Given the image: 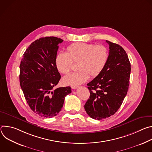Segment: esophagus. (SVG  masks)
Listing matches in <instances>:
<instances>
[{"label": "esophagus", "mask_w": 152, "mask_h": 152, "mask_svg": "<svg viewBox=\"0 0 152 152\" xmlns=\"http://www.w3.org/2000/svg\"><path fill=\"white\" fill-rule=\"evenodd\" d=\"M71 87H72V89L75 90V89H76V88H78V86H76V85H72V86H71Z\"/></svg>", "instance_id": "34e87169"}]
</instances>
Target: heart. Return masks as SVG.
<instances>
[{
  "instance_id": "heart-1",
  "label": "heart",
  "mask_w": 152,
  "mask_h": 152,
  "mask_svg": "<svg viewBox=\"0 0 152 152\" xmlns=\"http://www.w3.org/2000/svg\"><path fill=\"white\" fill-rule=\"evenodd\" d=\"M109 52L103 45L76 42L67 48V52H59L55 58L56 67L62 74L68 73L72 69L73 62L77 63L75 73L65 76L62 82L66 85H79L89 78L96 77L103 70L107 63Z\"/></svg>"
}]
</instances>
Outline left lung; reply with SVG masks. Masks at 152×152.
<instances>
[{
	"label": "left lung",
	"instance_id": "8db88e82",
	"mask_svg": "<svg viewBox=\"0 0 152 152\" xmlns=\"http://www.w3.org/2000/svg\"><path fill=\"white\" fill-rule=\"evenodd\" d=\"M109 57L102 73L87 83L90 96L85 110L93 119L102 120L114 115L121 106L129 86L131 63L124 49L106 40Z\"/></svg>",
	"mask_w": 152,
	"mask_h": 152
}]
</instances>
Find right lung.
I'll return each mask as SVG.
<instances>
[{
    "label": "right lung",
    "instance_id": "add662e5",
    "mask_svg": "<svg viewBox=\"0 0 152 152\" xmlns=\"http://www.w3.org/2000/svg\"><path fill=\"white\" fill-rule=\"evenodd\" d=\"M63 40L55 37L35 40L26 49L20 65V83L31 109L41 117L56 116L63 106L70 86L53 88L61 75L56 67L58 45Z\"/></svg>",
    "mask_w": 152,
    "mask_h": 152
}]
</instances>
